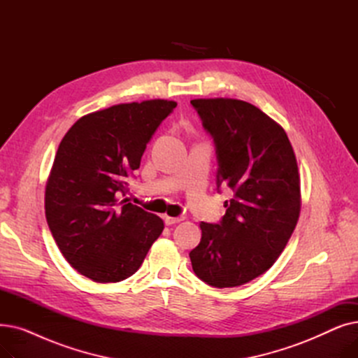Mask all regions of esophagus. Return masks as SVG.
Segmentation results:
<instances>
[{
	"instance_id": "34e87169",
	"label": "esophagus",
	"mask_w": 358,
	"mask_h": 358,
	"mask_svg": "<svg viewBox=\"0 0 358 358\" xmlns=\"http://www.w3.org/2000/svg\"><path fill=\"white\" fill-rule=\"evenodd\" d=\"M165 223L168 224H176V223H180V222H182L184 220V216H177V217H171V216H165Z\"/></svg>"
}]
</instances>
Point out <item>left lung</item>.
Instances as JSON below:
<instances>
[{"label": "left lung", "instance_id": "obj_1", "mask_svg": "<svg viewBox=\"0 0 358 358\" xmlns=\"http://www.w3.org/2000/svg\"><path fill=\"white\" fill-rule=\"evenodd\" d=\"M190 103L215 143L217 192H234L219 223H200L193 271L212 287L242 286L274 264L296 228V157L285 129L258 107L234 99Z\"/></svg>", "mask_w": 358, "mask_h": 358}]
</instances>
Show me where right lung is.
I'll use <instances>...</instances> for the list:
<instances>
[{"label": "right lung", "mask_w": 358, "mask_h": 358, "mask_svg": "<svg viewBox=\"0 0 358 358\" xmlns=\"http://www.w3.org/2000/svg\"><path fill=\"white\" fill-rule=\"evenodd\" d=\"M176 101L148 100L90 113L59 143L46 184V220L69 264L97 283L135 274L164 229L123 199L148 142Z\"/></svg>", "instance_id": "right-lung-1"}]
</instances>
